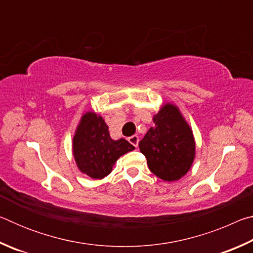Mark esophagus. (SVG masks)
Masks as SVG:
<instances>
[{
	"label": "esophagus",
	"mask_w": 253,
	"mask_h": 253,
	"mask_svg": "<svg viewBox=\"0 0 253 253\" xmlns=\"http://www.w3.org/2000/svg\"><path fill=\"white\" fill-rule=\"evenodd\" d=\"M128 142H129L131 145H134L135 147L138 146V142H139V138L137 135H132L130 137H128Z\"/></svg>",
	"instance_id": "esophagus-1"
}]
</instances>
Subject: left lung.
<instances>
[{
    "mask_svg": "<svg viewBox=\"0 0 253 253\" xmlns=\"http://www.w3.org/2000/svg\"><path fill=\"white\" fill-rule=\"evenodd\" d=\"M154 126L139 142L148 168L164 181H176L191 169L195 143L177 107L166 104L153 118Z\"/></svg>",
    "mask_w": 253,
    "mask_h": 253,
    "instance_id": "obj_1",
    "label": "left lung"
}]
</instances>
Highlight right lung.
Listing matches in <instances>:
<instances>
[{"label":"right lung","instance_id":"1","mask_svg":"<svg viewBox=\"0 0 253 253\" xmlns=\"http://www.w3.org/2000/svg\"><path fill=\"white\" fill-rule=\"evenodd\" d=\"M135 149L126 139L113 140L108 126L95 113L84 114L74 137V156L81 172L99 179L107 176L119 156Z\"/></svg>","mask_w":253,"mask_h":253}]
</instances>
